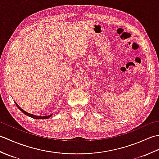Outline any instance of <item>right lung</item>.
Instances as JSON below:
<instances>
[{"label": "right lung", "mask_w": 159, "mask_h": 159, "mask_svg": "<svg viewBox=\"0 0 159 159\" xmlns=\"http://www.w3.org/2000/svg\"><path fill=\"white\" fill-rule=\"evenodd\" d=\"M15 103H16V104L17 107H18V109H19L20 111H21L23 113H25V114L26 115V116H29V117H31L34 118V119H48V118H49V117H50L52 116V114L50 115V116H34V115L30 114V113H27V112H26L25 111H24L23 109H22L21 108H20V107L18 105V104H17L16 102H15Z\"/></svg>", "instance_id": "obj_1"}]
</instances>
